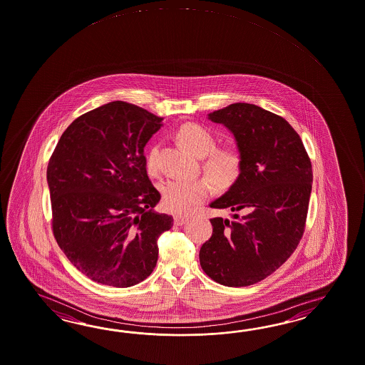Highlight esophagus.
<instances>
[{"mask_svg": "<svg viewBox=\"0 0 365 365\" xmlns=\"http://www.w3.org/2000/svg\"><path fill=\"white\" fill-rule=\"evenodd\" d=\"M187 222H188V216H186V215H175L174 216V222L177 225H183Z\"/></svg>", "mask_w": 365, "mask_h": 365, "instance_id": "obj_1", "label": "esophagus"}]
</instances>
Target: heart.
<instances>
[{
	"label": "heart",
	"instance_id": "1",
	"mask_svg": "<svg viewBox=\"0 0 365 365\" xmlns=\"http://www.w3.org/2000/svg\"><path fill=\"white\" fill-rule=\"evenodd\" d=\"M179 143L196 157H205V173L210 177L194 180H169L162 187V205L173 214H187L194 205L207 200L214 183L220 188H230L240 177L242 170L241 154L233 148H216L212 133L199 124L182 125L177 132ZM158 146L151 148L146 155V170L151 175L160 173Z\"/></svg>",
	"mask_w": 365,
	"mask_h": 365
}]
</instances>
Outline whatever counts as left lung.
Wrapping results in <instances>:
<instances>
[{
  "mask_svg": "<svg viewBox=\"0 0 365 365\" xmlns=\"http://www.w3.org/2000/svg\"><path fill=\"white\" fill-rule=\"evenodd\" d=\"M208 118L233 134L242 158L237 182L210 207L212 236L199 252L200 267L217 284H257L293 255L304 232L312 194V160L284 118L255 104L235 103Z\"/></svg>",
  "mask_w": 365,
  "mask_h": 365,
  "instance_id": "left-lung-1",
  "label": "left lung"
}]
</instances>
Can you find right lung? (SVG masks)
Wrapping results in <instances>:
<instances>
[{
    "label": "right lung",
    "mask_w": 365,
    "mask_h": 365,
    "mask_svg": "<svg viewBox=\"0 0 365 365\" xmlns=\"http://www.w3.org/2000/svg\"><path fill=\"white\" fill-rule=\"evenodd\" d=\"M160 117L112 101L78 117L47 166L55 240L72 265L98 284L130 287L157 265L160 233L173 217L154 211L160 194L143 148Z\"/></svg>",
    "instance_id": "1"
}]
</instances>
